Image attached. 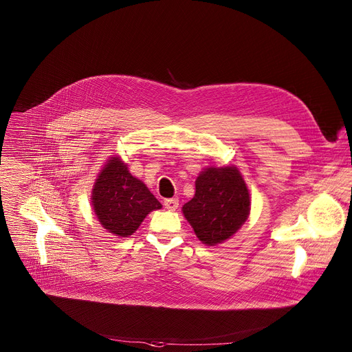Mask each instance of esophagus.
Here are the masks:
<instances>
[{
    "label": "esophagus",
    "mask_w": 352,
    "mask_h": 352,
    "mask_svg": "<svg viewBox=\"0 0 352 352\" xmlns=\"http://www.w3.org/2000/svg\"><path fill=\"white\" fill-rule=\"evenodd\" d=\"M178 205H179V202H178L177 197H171V199H166V200H164V208H166L167 210L174 212V210L178 209Z\"/></svg>",
    "instance_id": "1"
}]
</instances>
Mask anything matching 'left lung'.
Instances as JSON below:
<instances>
[{
    "label": "left lung",
    "instance_id": "left-lung-1",
    "mask_svg": "<svg viewBox=\"0 0 352 352\" xmlns=\"http://www.w3.org/2000/svg\"><path fill=\"white\" fill-rule=\"evenodd\" d=\"M195 196L182 206V213L196 236L206 245L231 238L250 212L248 186L234 166L208 167L195 182Z\"/></svg>",
    "mask_w": 352,
    "mask_h": 352
}]
</instances>
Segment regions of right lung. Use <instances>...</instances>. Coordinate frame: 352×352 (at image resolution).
<instances>
[{
	"mask_svg": "<svg viewBox=\"0 0 352 352\" xmlns=\"http://www.w3.org/2000/svg\"><path fill=\"white\" fill-rule=\"evenodd\" d=\"M91 205L100 224L122 238L132 235L150 212L162 209L155 195L118 156L111 157L97 175Z\"/></svg>",
	"mask_w": 352,
	"mask_h": 352,
	"instance_id": "obj_1",
	"label": "right lung"
}]
</instances>
